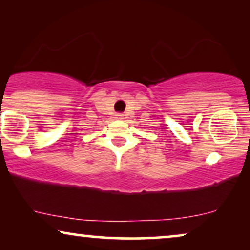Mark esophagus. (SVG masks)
<instances>
[{
  "label": "esophagus",
  "mask_w": 250,
  "mask_h": 250,
  "mask_svg": "<svg viewBox=\"0 0 250 250\" xmlns=\"http://www.w3.org/2000/svg\"><path fill=\"white\" fill-rule=\"evenodd\" d=\"M115 118L118 119V120H122V119H123V115H122V114H116Z\"/></svg>",
  "instance_id": "1"
}]
</instances>
